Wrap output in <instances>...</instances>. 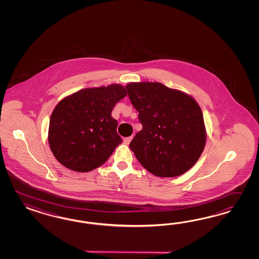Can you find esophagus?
Masks as SVG:
<instances>
[{
	"label": "esophagus",
	"instance_id": "34e87169",
	"mask_svg": "<svg viewBox=\"0 0 259 259\" xmlns=\"http://www.w3.org/2000/svg\"><path fill=\"white\" fill-rule=\"evenodd\" d=\"M132 139H133V136H130V137H127V138H124V140H123V142H124L125 144H129V143H130V141H132Z\"/></svg>",
	"mask_w": 259,
	"mask_h": 259
}]
</instances>
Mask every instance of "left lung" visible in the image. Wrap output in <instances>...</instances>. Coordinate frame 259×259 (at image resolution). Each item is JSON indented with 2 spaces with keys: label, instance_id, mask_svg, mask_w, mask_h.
I'll return each instance as SVG.
<instances>
[{
  "label": "left lung",
  "instance_id": "8db88e82",
  "mask_svg": "<svg viewBox=\"0 0 259 259\" xmlns=\"http://www.w3.org/2000/svg\"><path fill=\"white\" fill-rule=\"evenodd\" d=\"M126 88L142 124L129 145L140 163L159 178L187 172L206 143L203 114L196 100L160 82H130Z\"/></svg>",
  "mask_w": 259,
  "mask_h": 259
}]
</instances>
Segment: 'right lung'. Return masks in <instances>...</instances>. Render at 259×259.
I'll list each match as a JSON object with an SVG mask.
<instances>
[{"mask_svg": "<svg viewBox=\"0 0 259 259\" xmlns=\"http://www.w3.org/2000/svg\"><path fill=\"white\" fill-rule=\"evenodd\" d=\"M126 95L125 87L113 83L81 89L56 105L48 143L61 164L75 172H90L109 158L122 142L111 113Z\"/></svg>", "mask_w": 259, "mask_h": 259, "instance_id": "add662e5", "label": "right lung"}]
</instances>
